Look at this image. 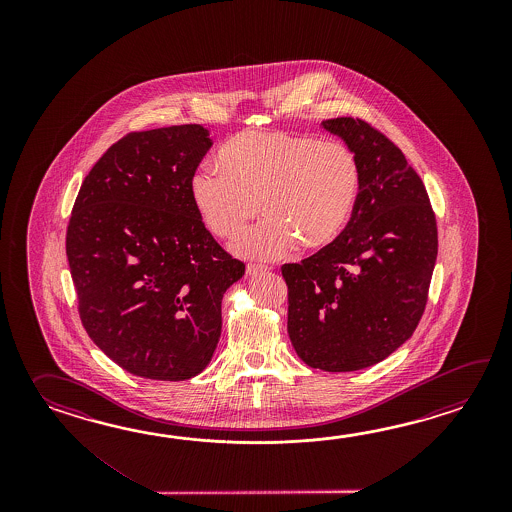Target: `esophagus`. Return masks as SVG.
Masks as SVG:
<instances>
[{
  "label": "esophagus",
  "mask_w": 512,
  "mask_h": 512,
  "mask_svg": "<svg viewBox=\"0 0 512 512\" xmlns=\"http://www.w3.org/2000/svg\"><path fill=\"white\" fill-rule=\"evenodd\" d=\"M267 271H269L267 265H260V263H249V265H247V274H249V276H256V274H260V272Z\"/></svg>",
  "instance_id": "esophagus-1"
}]
</instances>
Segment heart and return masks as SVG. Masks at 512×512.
Wrapping results in <instances>:
<instances>
[{"instance_id":"1","label":"heart","mask_w":512,"mask_h":512,"mask_svg":"<svg viewBox=\"0 0 512 512\" xmlns=\"http://www.w3.org/2000/svg\"><path fill=\"white\" fill-rule=\"evenodd\" d=\"M359 159L348 144L282 130L243 131L232 137L216 164H201L190 177V197L214 236L238 238L243 258L274 260L300 243L318 251L338 240L359 199Z\"/></svg>"}]
</instances>
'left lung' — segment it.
<instances>
[{
    "label": "left lung",
    "mask_w": 512,
    "mask_h": 512,
    "mask_svg": "<svg viewBox=\"0 0 512 512\" xmlns=\"http://www.w3.org/2000/svg\"><path fill=\"white\" fill-rule=\"evenodd\" d=\"M360 164L359 199L337 241L282 265L287 331L298 357L324 371H355L390 357L425 313L437 223L425 185L370 122H322Z\"/></svg>",
    "instance_id": "left-lung-1"
}]
</instances>
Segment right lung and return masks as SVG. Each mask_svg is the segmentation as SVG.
Masks as SVG:
<instances>
[{
    "label": "right lung",
    "instance_id": "1",
    "mask_svg": "<svg viewBox=\"0 0 512 512\" xmlns=\"http://www.w3.org/2000/svg\"><path fill=\"white\" fill-rule=\"evenodd\" d=\"M212 141L199 124L131 131L80 186L66 252L89 338L122 370L185 381L221 335V300L245 274L205 229L190 177Z\"/></svg>",
    "mask_w": 512,
    "mask_h": 512
}]
</instances>
